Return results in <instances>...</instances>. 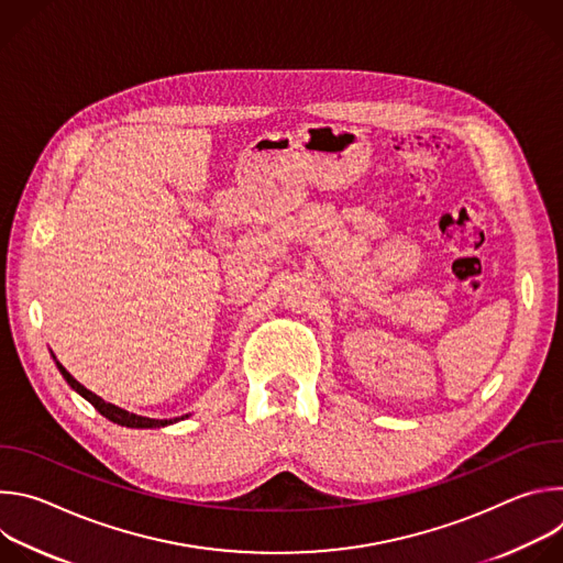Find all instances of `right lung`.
<instances>
[{
	"label": "right lung",
	"instance_id": "obj_1",
	"mask_svg": "<svg viewBox=\"0 0 563 563\" xmlns=\"http://www.w3.org/2000/svg\"><path fill=\"white\" fill-rule=\"evenodd\" d=\"M55 363H57V361H55ZM57 369L62 372V376L66 378V383H68L77 394H82L102 417H107L109 421H113V423H118V426H126V428H163V426H169V423L176 421V419H174V421H172V419H169V421H157V419H146V417L131 415V412H126V410H122V408H118V406L107 404V400H102L98 394H93L91 389H87L82 383H77V380L62 367V363H57Z\"/></svg>",
	"mask_w": 563,
	"mask_h": 563
}]
</instances>
